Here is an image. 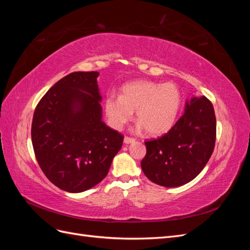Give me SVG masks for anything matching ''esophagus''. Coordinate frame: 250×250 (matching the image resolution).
Segmentation results:
<instances>
[{
	"instance_id": "esophagus-1",
	"label": "esophagus",
	"mask_w": 250,
	"mask_h": 250,
	"mask_svg": "<svg viewBox=\"0 0 250 250\" xmlns=\"http://www.w3.org/2000/svg\"><path fill=\"white\" fill-rule=\"evenodd\" d=\"M135 140L133 138H130V137H125L124 138V143L125 144H130V143H133Z\"/></svg>"
}]
</instances>
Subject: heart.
Masks as SVG:
<instances>
[{
	"instance_id": "1",
	"label": "heart",
	"mask_w": 250,
	"mask_h": 250,
	"mask_svg": "<svg viewBox=\"0 0 250 250\" xmlns=\"http://www.w3.org/2000/svg\"><path fill=\"white\" fill-rule=\"evenodd\" d=\"M180 103V93L173 83L138 80L125 84L121 97L108 94L104 107L109 124L116 129L123 128L137 110L138 127L150 135H161L175 123Z\"/></svg>"
}]
</instances>
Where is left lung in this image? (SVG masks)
Listing matches in <instances>:
<instances>
[{"label":"left lung","instance_id":"obj_1","mask_svg":"<svg viewBox=\"0 0 250 250\" xmlns=\"http://www.w3.org/2000/svg\"><path fill=\"white\" fill-rule=\"evenodd\" d=\"M216 142V116L207 97L193 98L185 113L158 139L145 141L141 166L152 183L167 188L193 180L206 167Z\"/></svg>","mask_w":250,"mask_h":250}]
</instances>
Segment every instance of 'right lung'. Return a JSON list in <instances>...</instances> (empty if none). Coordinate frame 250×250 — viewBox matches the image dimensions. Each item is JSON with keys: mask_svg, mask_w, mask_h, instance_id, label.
I'll return each instance as SVG.
<instances>
[{"mask_svg": "<svg viewBox=\"0 0 250 250\" xmlns=\"http://www.w3.org/2000/svg\"><path fill=\"white\" fill-rule=\"evenodd\" d=\"M98 72H74L37 103L31 126L36 161L63 191L79 193L107 175L124 137L102 122Z\"/></svg>", "mask_w": 250, "mask_h": 250, "instance_id": "add662e5", "label": "right lung"}]
</instances>
